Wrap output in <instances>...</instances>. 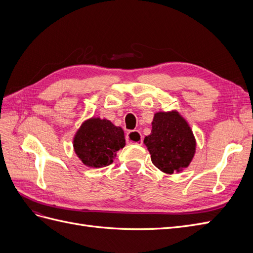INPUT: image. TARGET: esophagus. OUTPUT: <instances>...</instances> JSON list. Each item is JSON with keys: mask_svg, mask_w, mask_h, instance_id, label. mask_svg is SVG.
<instances>
[{"mask_svg": "<svg viewBox=\"0 0 253 253\" xmlns=\"http://www.w3.org/2000/svg\"><path fill=\"white\" fill-rule=\"evenodd\" d=\"M126 142L131 144H142V135L138 131H131L126 135Z\"/></svg>", "mask_w": 253, "mask_h": 253, "instance_id": "esophagus-1", "label": "esophagus"}]
</instances>
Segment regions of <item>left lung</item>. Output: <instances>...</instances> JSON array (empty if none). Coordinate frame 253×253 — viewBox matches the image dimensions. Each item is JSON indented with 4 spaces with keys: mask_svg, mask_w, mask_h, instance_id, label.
<instances>
[{
    "mask_svg": "<svg viewBox=\"0 0 253 253\" xmlns=\"http://www.w3.org/2000/svg\"><path fill=\"white\" fill-rule=\"evenodd\" d=\"M151 160L166 174L179 173L189 167L196 152V139L188 121L172 110L154 114L151 134L145 136Z\"/></svg>",
    "mask_w": 253,
    "mask_h": 253,
    "instance_id": "8db88e82",
    "label": "left lung"
}]
</instances>
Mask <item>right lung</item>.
Here are the masks:
<instances>
[{"label":"right lung","instance_id":"add662e5","mask_svg":"<svg viewBox=\"0 0 253 253\" xmlns=\"http://www.w3.org/2000/svg\"><path fill=\"white\" fill-rule=\"evenodd\" d=\"M125 145L122 127L108 119L94 116L82 122L73 138L76 155L84 166L94 169L111 165Z\"/></svg>","mask_w":253,"mask_h":253}]
</instances>
